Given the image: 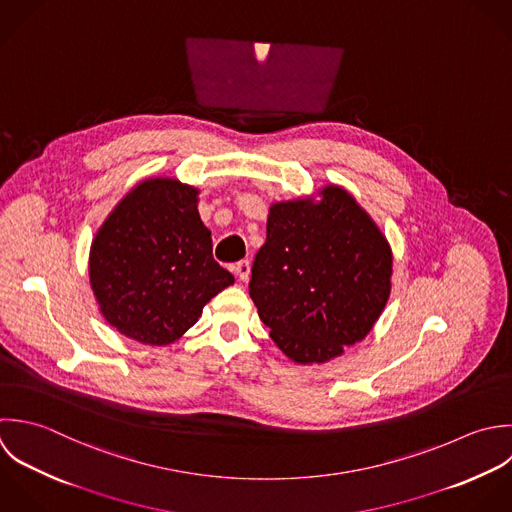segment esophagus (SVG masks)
I'll use <instances>...</instances> for the list:
<instances>
[{
	"label": "esophagus",
	"instance_id": "esophagus-1",
	"mask_svg": "<svg viewBox=\"0 0 512 512\" xmlns=\"http://www.w3.org/2000/svg\"><path fill=\"white\" fill-rule=\"evenodd\" d=\"M233 273L239 277V281H247V279H249V273H251V263H249V261H239V263L233 267Z\"/></svg>",
	"mask_w": 512,
	"mask_h": 512
}]
</instances>
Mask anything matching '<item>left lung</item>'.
Here are the masks:
<instances>
[{
	"label": "left lung",
	"instance_id": "obj_1",
	"mask_svg": "<svg viewBox=\"0 0 512 512\" xmlns=\"http://www.w3.org/2000/svg\"><path fill=\"white\" fill-rule=\"evenodd\" d=\"M393 249L341 185L269 207L249 295L297 365H321L363 341L391 297Z\"/></svg>",
	"mask_w": 512,
	"mask_h": 512
}]
</instances>
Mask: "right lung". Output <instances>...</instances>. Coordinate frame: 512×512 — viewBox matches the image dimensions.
Segmentation results:
<instances>
[{"label": "right lung", "instance_id": "right-lung-1", "mask_svg": "<svg viewBox=\"0 0 512 512\" xmlns=\"http://www.w3.org/2000/svg\"><path fill=\"white\" fill-rule=\"evenodd\" d=\"M199 189L175 177L139 181L111 209L89 247V285L103 319L127 339L179 341L203 307L235 283L213 259Z\"/></svg>", "mask_w": 512, "mask_h": 512}]
</instances>
